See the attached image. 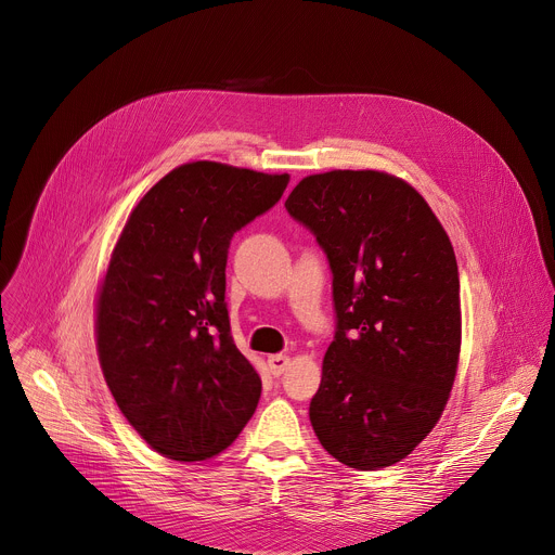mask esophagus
Masks as SVG:
<instances>
[{
  "label": "esophagus",
  "mask_w": 555,
  "mask_h": 555,
  "mask_svg": "<svg viewBox=\"0 0 555 555\" xmlns=\"http://www.w3.org/2000/svg\"><path fill=\"white\" fill-rule=\"evenodd\" d=\"M287 366H289V356H285V353H276V356L268 358V369L274 377H279Z\"/></svg>",
  "instance_id": "esophagus-1"
}]
</instances>
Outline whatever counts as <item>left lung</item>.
Instances as JSON below:
<instances>
[{
    "label": "left lung",
    "instance_id": "1",
    "mask_svg": "<svg viewBox=\"0 0 555 555\" xmlns=\"http://www.w3.org/2000/svg\"><path fill=\"white\" fill-rule=\"evenodd\" d=\"M325 250L336 336L309 422L356 469L409 456L439 422L461 351L459 268L426 199L384 171L302 178L285 202Z\"/></svg>",
    "mask_w": 555,
    "mask_h": 555
}]
</instances>
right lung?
<instances>
[{
    "mask_svg": "<svg viewBox=\"0 0 555 555\" xmlns=\"http://www.w3.org/2000/svg\"><path fill=\"white\" fill-rule=\"evenodd\" d=\"M289 176L189 163L131 210L96 300L105 382L133 430L173 461L225 450L261 398L230 336V240L283 195Z\"/></svg>",
    "mask_w": 555,
    "mask_h": 555,
    "instance_id": "1",
    "label": "right lung"
}]
</instances>
